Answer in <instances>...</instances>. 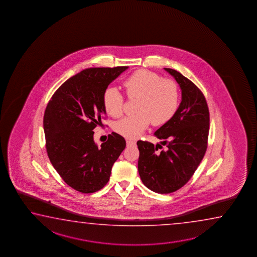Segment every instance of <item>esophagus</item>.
I'll return each mask as SVG.
<instances>
[{"label": "esophagus", "instance_id": "esophagus-1", "mask_svg": "<svg viewBox=\"0 0 257 257\" xmlns=\"http://www.w3.org/2000/svg\"><path fill=\"white\" fill-rule=\"evenodd\" d=\"M135 140H126V146H135Z\"/></svg>", "mask_w": 257, "mask_h": 257}]
</instances>
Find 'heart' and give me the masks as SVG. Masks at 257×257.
Returning <instances> with one entry per match:
<instances>
[{
  "label": "heart",
  "mask_w": 257,
  "mask_h": 257,
  "mask_svg": "<svg viewBox=\"0 0 257 257\" xmlns=\"http://www.w3.org/2000/svg\"><path fill=\"white\" fill-rule=\"evenodd\" d=\"M127 98H138L135 115L115 123L114 130L126 139H135L153 122L159 126L169 121L178 109L179 89L176 82L163 78L148 70H138L123 82ZM102 102L107 113L118 117L124 111V96L116 88L105 90Z\"/></svg>",
  "instance_id": "1"
}]
</instances>
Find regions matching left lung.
Listing matches in <instances>:
<instances>
[{"label":"left lung","mask_w":257,"mask_h":257,"mask_svg":"<svg viewBox=\"0 0 257 257\" xmlns=\"http://www.w3.org/2000/svg\"><path fill=\"white\" fill-rule=\"evenodd\" d=\"M166 70L182 89V101L174 117L155 132L161 144L137 142L140 178L148 189L162 194L177 191L192 178L208 148L209 131L203 92L176 70Z\"/></svg>","instance_id":"8db88e82"}]
</instances>
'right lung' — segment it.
<instances>
[{"label":"right lung","mask_w":257,"mask_h":257,"mask_svg":"<svg viewBox=\"0 0 257 257\" xmlns=\"http://www.w3.org/2000/svg\"><path fill=\"white\" fill-rule=\"evenodd\" d=\"M127 66L93 67L66 80L44 114L46 149L54 168L77 192L92 193L109 182L114 163L126 148L115 132L98 148L93 130L106 118L102 96Z\"/></svg>","instance_id":"obj_1"}]
</instances>
